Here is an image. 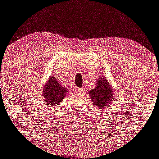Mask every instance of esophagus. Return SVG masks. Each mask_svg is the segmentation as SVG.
<instances>
[{
	"mask_svg": "<svg viewBox=\"0 0 159 159\" xmlns=\"http://www.w3.org/2000/svg\"><path fill=\"white\" fill-rule=\"evenodd\" d=\"M75 91L78 93H83L84 91V88H75Z\"/></svg>",
	"mask_w": 159,
	"mask_h": 159,
	"instance_id": "obj_1",
	"label": "esophagus"
}]
</instances>
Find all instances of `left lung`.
<instances>
[{
    "instance_id": "obj_1",
    "label": "left lung",
    "mask_w": 159,
    "mask_h": 159,
    "mask_svg": "<svg viewBox=\"0 0 159 159\" xmlns=\"http://www.w3.org/2000/svg\"><path fill=\"white\" fill-rule=\"evenodd\" d=\"M90 96L98 109L107 107L113 100V93L106 78H100L97 82V88L89 91Z\"/></svg>"
}]
</instances>
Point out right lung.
Returning <instances> with one entry per match:
<instances>
[{"mask_svg":"<svg viewBox=\"0 0 159 159\" xmlns=\"http://www.w3.org/2000/svg\"><path fill=\"white\" fill-rule=\"evenodd\" d=\"M66 93V88H62L58 81H56L54 77H50L47 85L44 90V98L46 102L50 105L59 104Z\"/></svg>","mask_w":159,"mask_h":159,"instance_id":"1","label":"right lung"}]
</instances>
